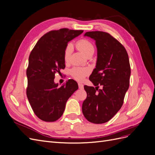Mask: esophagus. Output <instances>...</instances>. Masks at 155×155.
Masks as SVG:
<instances>
[{
    "label": "esophagus",
    "mask_w": 155,
    "mask_h": 155,
    "mask_svg": "<svg viewBox=\"0 0 155 155\" xmlns=\"http://www.w3.org/2000/svg\"><path fill=\"white\" fill-rule=\"evenodd\" d=\"M78 87H79V89H83V88H84L83 85L81 83H78Z\"/></svg>",
    "instance_id": "34e87169"
}]
</instances>
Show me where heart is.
Masks as SVG:
<instances>
[{
  "mask_svg": "<svg viewBox=\"0 0 155 155\" xmlns=\"http://www.w3.org/2000/svg\"><path fill=\"white\" fill-rule=\"evenodd\" d=\"M76 46L77 48L80 50L83 54H85L87 57L88 55H92L94 52V46L91 43V42L87 39H81L78 41ZM73 50V46L72 44H68L64 50L63 58L64 62L68 63L70 62V56H71ZM90 73V70L87 68L81 67H74L70 70V74L71 76L78 81H82L87 75Z\"/></svg>",
  "mask_w": 155,
  "mask_h": 155,
  "instance_id": "obj_1",
  "label": "heart"
}]
</instances>
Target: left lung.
Returning a JSON list of instances; mask_svg holds the SVG:
<instances>
[{"label":"left lung","mask_w":155,"mask_h":155,"mask_svg":"<svg viewBox=\"0 0 155 155\" xmlns=\"http://www.w3.org/2000/svg\"><path fill=\"white\" fill-rule=\"evenodd\" d=\"M96 41L97 59L89 79L96 86L85 85L87 98L82 105L85 118L91 123L107 122L121 109L129 87L130 67L124 46L109 33L88 31ZM100 86L101 89H98Z\"/></svg>","instance_id":"obj_1"}]
</instances>
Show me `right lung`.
<instances>
[{
    "label": "right lung",
    "instance_id": "right-lung-1",
    "mask_svg": "<svg viewBox=\"0 0 155 155\" xmlns=\"http://www.w3.org/2000/svg\"><path fill=\"white\" fill-rule=\"evenodd\" d=\"M83 32L68 28L50 31L41 37L31 51L26 70V95L33 111L41 120H58L68 98L78 90V83L73 79L59 87L54 78L55 74H61V70L65 68L63 55L68 43Z\"/></svg>",
    "mask_w": 155,
    "mask_h": 155
}]
</instances>
